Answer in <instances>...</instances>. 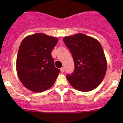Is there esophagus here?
<instances>
[{
    "label": "esophagus",
    "instance_id": "esophagus-1",
    "mask_svg": "<svg viewBox=\"0 0 123 123\" xmlns=\"http://www.w3.org/2000/svg\"><path fill=\"white\" fill-rule=\"evenodd\" d=\"M60 71H61V73H63L64 71H65V68H64L63 67H62V68H61Z\"/></svg>",
    "mask_w": 123,
    "mask_h": 123
}]
</instances>
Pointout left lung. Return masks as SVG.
Wrapping results in <instances>:
<instances>
[{
	"label": "left lung",
	"mask_w": 123,
	"mask_h": 123,
	"mask_svg": "<svg viewBox=\"0 0 123 123\" xmlns=\"http://www.w3.org/2000/svg\"><path fill=\"white\" fill-rule=\"evenodd\" d=\"M74 63V71L67 78L71 86L81 92L92 91L104 80L107 62L102 47L95 38L82 33L64 37Z\"/></svg>",
	"instance_id": "obj_1"
}]
</instances>
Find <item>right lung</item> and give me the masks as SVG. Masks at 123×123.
Segmentation results:
<instances>
[{"label": "right lung", "mask_w": 123, "mask_h": 123, "mask_svg": "<svg viewBox=\"0 0 123 123\" xmlns=\"http://www.w3.org/2000/svg\"><path fill=\"white\" fill-rule=\"evenodd\" d=\"M58 42L55 37L43 33L26 36L21 42L17 57V72L25 87L44 92L54 85L60 71L55 68L51 53Z\"/></svg>", "instance_id": "obj_1"}]
</instances>
